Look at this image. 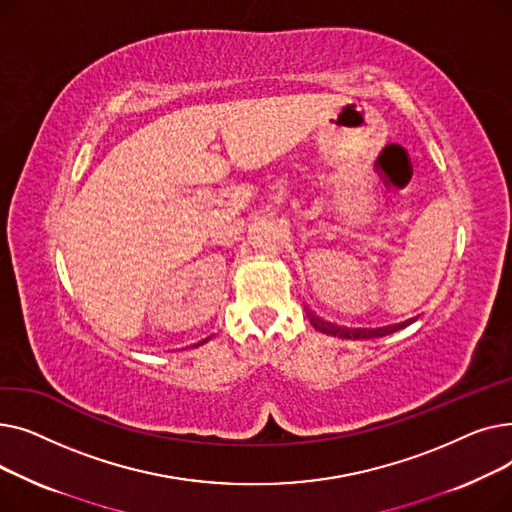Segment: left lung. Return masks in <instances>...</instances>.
Instances as JSON below:
<instances>
[{
    "instance_id": "obj_1",
    "label": "left lung",
    "mask_w": 512,
    "mask_h": 512,
    "mask_svg": "<svg viewBox=\"0 0 512 512\" xmlns=\"http://www.w3.org/2000/svg\"><path fill=\"white\" fill-rule=\"evenodd\" d=\"M307 317L311 321V326L319 332H324L328 336H336V338H346V340H359V338H380V336H388L396 330H402L407 328L409 324H413V321L417 317H411V319H405L400 321V324H390V326H382V328H342V326H336V324H330V321L317 317L313 311L307 309Z\"/></svg>"
}]
</instances>
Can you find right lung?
<instances>
[{
	"label": "right lung",
	"instance_id": "add662e5",
	"mask_svg": "<svg viewBox=\"0 0 512 512\" xmlns=\"http://www.w3.org/2000/svg\"><path fill=\"white\" fill-rule=\"evenodd\" d=\"M209 338H211V336H209ZM209 338H205V340H199V342H197V344H191V346H193V348H197V346H201V344H205V342H207V340H209Z\"/></svg>",
	"mask_w": 512,
	"mask_h": 512
}]
</instances>
